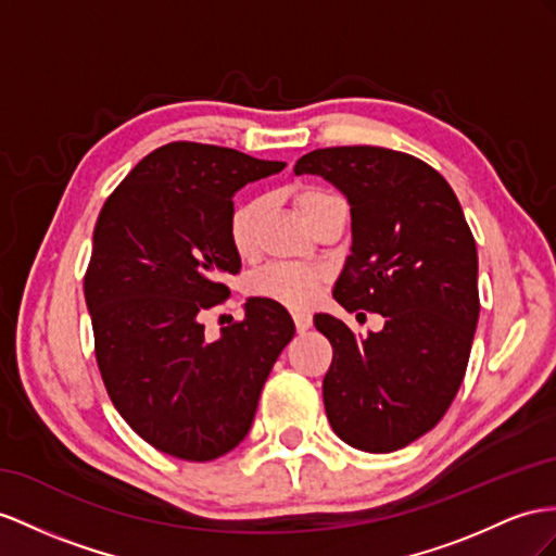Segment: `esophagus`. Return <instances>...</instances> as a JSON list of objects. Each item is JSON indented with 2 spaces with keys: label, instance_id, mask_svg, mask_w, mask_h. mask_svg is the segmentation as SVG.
<instances>
[{
  "label": "esophagus",
  "instance_id": "obj_1",
  "mask_svg": "<svg viewBox=\"0 0 556 556\" xmlns=\"http://www.w3.org/2000/svg\"><path fill=\"white\" fill-rule=\"evenodd\" d=\"M293 324H295L298 333H305V331L309 329V326H312V317L305 315V312H295V315H293Z\"/></svg>",
  "mask_w": 556,
  "mask_h": 556
}]
</instances>
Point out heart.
I'll return each mask as SVG.
<instances>
[{
  "label": "heart",
  "mask_w": 556,
  "mask_h": 556,
  "mask_svg": "<svg viewBox=\"0 0 556 556\" xmlns=\"http://www.w3.org/2000/svg\"><path fill=\"white\" fill-rule=\"evenodd\" d=\"M336 197L329 190L321 188H301L295 192V206L301 208L303 218L309 223L312 216L319 211L324 202H329ZM263 213V204L258 199H247L239 202L230 216H227V241L239 255H249L255 247V235H258V220ZM326 275L317 267H303V265H269L261 269L258 275L251 279V291L258 298H267V301L279 303L291 309H305L315 298L319 295L324 287Z\"/></svg>",
  "instance_id": "heart-1"
}]
</instances>
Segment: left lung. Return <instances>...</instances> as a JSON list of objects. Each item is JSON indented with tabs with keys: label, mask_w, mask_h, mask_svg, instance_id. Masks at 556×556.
I'll list each match as a JSON object with an SVG mask.
<instances>
[{
	"label": "left lung",
	"mask_w": 556,
	"mask_h": 556,
	"mask_svg": "<svg viewBox=\"0 0 556 556\" xmlns=\"http://www.w3.org/2000/svg\"><path fill=\"white\" fill-rule=\"evenodd\" d=\"M293 170L326 178L350 202L352 253L333 298L348 312L386 317L366 338L315 317L333 348L326 416L354 448H404L444 418L465 378L479 319L472 230L444 176L414 154L324 148Z\"/></svg>",
	"instance_id": "left-lung-1"
}]
</instances>
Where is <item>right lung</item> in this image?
<instances>
[{"instance_id":"1","label":"right lung","mask_w":556,"mask_h":556,"mask_svg":"<svg viewBox=\"0 0 556 556\" xmlns=\"http://www.w3.org/2000/svg\"><path fill=\"white\" fill-rule=\"evenodd\" d=\"M204 142H168L101 208L84 275L96 362L119 416L156 451L206 463L251 430L258 396L295 333L279 303L251 298L247 317L208 340L199 321L227 301L241 269L227 216L241 185L281 170Z\"/></svg>"}]
</instances>
